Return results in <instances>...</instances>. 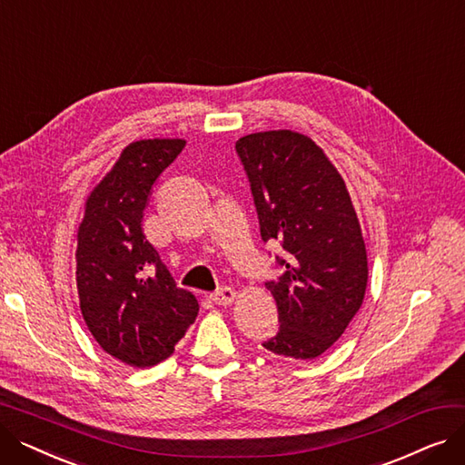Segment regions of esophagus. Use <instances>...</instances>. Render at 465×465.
Wrapping results in <instances>:
<instances>
[{"label": "esophagus", "mask_w": 465, "mask_h": 465, "mask_svg": "<svg viewBox=\"0 0 465 465\" xmlns=\"http://www.w3.org/2000/svg\"><path fill=\"white\" fill-rule=\"evenodd\" d=\"M235 300V290L232 288H220L214 294H211V302L216 305H232Z\"/></svg>", "instance_id": "1"}]
</instances>
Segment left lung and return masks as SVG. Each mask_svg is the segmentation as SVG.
<instances>
[{
	"instance_id": "obj_1",
	"label": "left lung",
	"mask_w": 465,
	"mask_h": 465,
	"mask_svg": "<svg viewBox=\"0 0 465 465\" xmlns=\"http://www.w3.org/2000/svg\"><path fill=\"white\" fill-rule=\"evenodd\" d=\"M263 241L284 249V273L265 282L279 309V333L263 347L314 360L343 335L368 288V252L347 184L311 137L270 130L241 137Z\"/></svg>"
}]
</instances>
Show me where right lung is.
<instances>
[{
  "label": "right lung",
  "mask_w": 465,
  "mask_h": 465,
  "mask_svg": "<svg viewBox=\"0 0 465 465\" xmlns=\"http://www.w3.org/2000/svg\"><path fill=\"white\" fill-rule=\"evenodd\" d=\"M184 139H139L94 186L77 230V292L83 319L107 354L132 368L169 358L200 312L177 288L141 220L151 188Z\"/></svg>",
  "instance_id": "1"
}]
</instances>
